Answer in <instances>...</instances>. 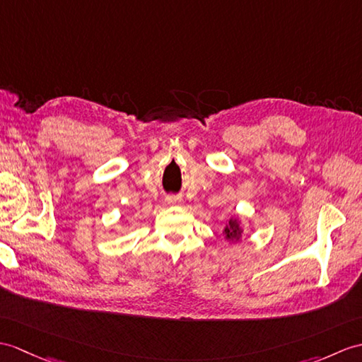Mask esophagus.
I'll list each match as a JSON object with an SVG mask.
<instances>
[{"label":"esophagus","mask_w":362,"mask_h":362,"mask_svg":"<svg viewBox=\"0 0 362 362\" xmlns=\"http://www.w3.org/2000/svg\"><path fill=\"white\" fill-rule=\"evenodd\" d=\"M166 202H168V204H170V205H177V204H180L182 199L177 197V196H168V197H166Z\"/></svg>","instance_id":"esophagus-1"}]
</instances>
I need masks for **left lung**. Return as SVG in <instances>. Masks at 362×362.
<instances>
[{
  "mask_svg": "<svg viewBox=\"0 0 362 362\" xmlns=\"http://www.w3.org/2000/svg\"><path fill=\"white\" fill-rule=\"evenodd\" d=\"M240 228H239V223L236 221H230L228 226L225 228V234L226 238L228 239H233V240H238L240 238Z\"/></svg>",
  "mask_w": 362,
  "mask_h": 362,
  "instance_id": "left-lung-1",
  "label": "left lung"
}]
</instances>
